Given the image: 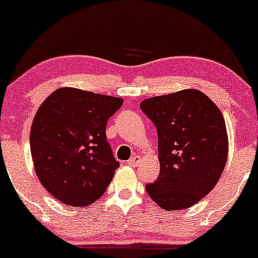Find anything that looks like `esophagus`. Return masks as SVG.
<instances>
[{"label": "esophagus", "instance_id": "1", "mask_svg": "<svg viewBox=\"0 0 258 258\" xmlns=\"http://www.w3.org/2000/svg\"><path fill=\"white\" fill-rule=\"evenodd\" d=\"M141 161H142L141 156L136 155V156H134L132 158H130L128 162H127V163H128L130 166H132V167H136V166H139L140 163H141Z\"/></svg>", "mask_w": 258, "mask_h": 258}]
</instances>
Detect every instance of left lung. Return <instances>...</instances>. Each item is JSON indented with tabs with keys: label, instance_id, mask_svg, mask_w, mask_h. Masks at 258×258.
Wrapping results in <instances>:
<instances>
[{
	"label": "left lung",
	"instance_id": "left-lung-1",
	"mask_svg": "<svg viewBox=\"0 0 258 258\" xmlns=\"http://www.w3.org/2000/svg\"><path fill=\"white\" fill-rule=\"evenodd\" d=\"M158 135L160 175L146 184L163 210L188 209L220 179L228 155V137L220 108L199 90L156 96L140 103Z\"/></svg>",
	"mask_w": 258,
	"mask_h": 258
}]
</instances>
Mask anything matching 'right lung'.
<instances>
[{"label":"right lung","instance_id":"right-lung-1","mask_svg":"<svg viewBox=\"0 0 258 258\" xmlns=\"http://www.w3.org/2000/svg\"><path fill=\"white\" fill-rule=\"evenodd\" d=\"M122 103L74 87L58 88L43 101L31 126V156L54 199L83 207L102 196L119 166L106 141V124Z\"/></svg>","mask_w":258,"mask_h":258}]
</instances>
